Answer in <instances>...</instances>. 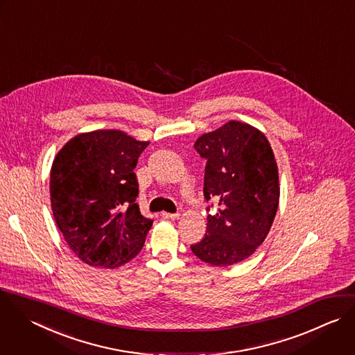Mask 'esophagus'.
Here are the masks:
<instances>
[{
  "mask_svg": "<svg viewBox=\"0 0 355 355\" xmlns=\"http://www.w3.org/2000/svg\"><path fill=\"white\" fill-rule=\"evenodd\" d=\"M161 216L164 218V219H171V220H176V219H179V214H171V212H162L161 214Z\"/></svg>",
  "mask_w": 355,
  "mask_h": 355,
  "instance_id": "34e87169",
  "label": "esophagus"
}]
</instances>
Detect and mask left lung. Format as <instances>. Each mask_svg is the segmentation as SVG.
Returning <instances> with one entry per match:
<instances>
[{
    "instance_id": "obj_1",
    "label": "left lung",
    "mask_w": 355,
    "mask_h": 355,
    "mask_svg": "<svg viewBox=\"0 0 355 355\" xmlns=\"http://www.w3.org/2000/svg\"><path fill=\"white\" fill-rule=\"evenodd\" d=\"M207 159L205 200L218 211L207 218V232L191 251L212 266L248 258L266 239L280 196L279 171L265 135L244 122L229 121L194 143Z\"/></svg>"
}]
</instances>
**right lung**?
Returning a JSON list of instances; mask_svg holds the SVG:
<instances>
[{"label":"right lung","instance_id":"add662e5","mask_svg":"<svg viewBox=\"0 0 355 355\" xmlns=\"http://www.w3.org/2000/svg\"><path fill=\"white\" fill-rule=\"evenodd\" d=\"M148 144L122 130L86 132L53 161L54 219L69 248L93 268L122 266L144 245L153 220L140 214L133 169Z\"/></svg>","mask_w":355,"mask_h":355}]
</instances>
